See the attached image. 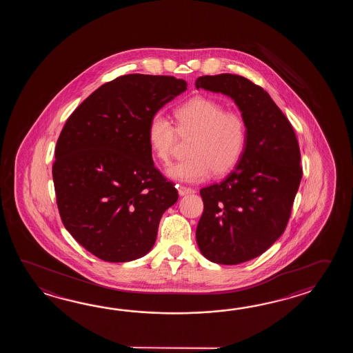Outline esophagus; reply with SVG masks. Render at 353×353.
I'll list each match as a JSON object with an SVG mask.
<instances>
[{"label":"esophagus","mask_w":353,"mask_h":353,"mask_svg":"<svg viewBox=\"0 0 353 353\" xmlns=\"http://www.w3.org/2000/svg\"><path fill=\"white\" fill-rule=\"evenodd\" d=\"M176 188H178L179 195H188L194 193V189H192V188L184 187V185H176Z\"/></svg>","instance_id":"esophagus-1"}]
</instances>
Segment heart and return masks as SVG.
Instances as JSON below:
<instances>
[{
	"label": "heart",
	"instance_id": "obj_1",
	"mask_svg": "<svg viewBox=\"0 0 353 353\" xmlns=\"http://www.w3.org/2000/svg\"><path fill=\"white\" fill-rule=\"evenodd\" d=\"M175 125L155 113L148 128V140L160 163L170 161L180 139H192L189 158L169 166L174 180L202 183L214 175H225L239 163L246 143V123L239 113L207 97H193L174 111Z\"/></svg>",
	"mask_w": 353,
	"mask_h": 353
}]
</instances>
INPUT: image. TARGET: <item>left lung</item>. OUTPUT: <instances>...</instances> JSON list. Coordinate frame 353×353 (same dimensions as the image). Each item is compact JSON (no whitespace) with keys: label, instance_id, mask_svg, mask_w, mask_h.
Listing matches in <instances>:
<instances>
[{"label":"left lung","instance_id":"8db88e82","mask_svg":"<svg viewBox=\"0 0 353 353\" xmlns=\"http://www.w3.org/2000/svg\"><path fill=\"white\" fill-rule=\"evenodd\" d=\"M195 87L230 96L246 123L236 169L201 189L204 210L195 233L204 257L237 265L263 254L285 231L303 175L299 143L269 93L248 78L204 75Z\"/></svg>","mask_w":353,"mask_h":353}]
</instances>
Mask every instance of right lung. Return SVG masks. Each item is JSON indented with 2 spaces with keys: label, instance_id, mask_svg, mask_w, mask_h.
Listing matches in <instances>:
<instances>
[{
  "label": "right lung",
  "instance_id": "add662e5",
  "mask_svg": "<svg viewBox=\"0 0 353 353\" xmlns=\"http://www.w3.org/2000/svg\"><path fill=\"white\" fill-rule=\"evenodd\" d=\"M185 90L172 75H121L85 98L60 132L53 180L61 222L103 261L146 255L163 213L178 201L154 165L148 128Z\"/></svg>",
  "mask_w": 353,
  "mask_h": 353
}]
</instances>
